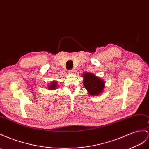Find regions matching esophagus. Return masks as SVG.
<instances>
[{
    "instance_id": "34e87169",
    "label": "esophagus",
    "mask_w": 149,
    "mask_h": 149,
    "mask_svg": "<svg viewBox=\"0 0 149 149\" xmlns=\"http://www.w3.org/2000/svg\"><path fill=\"white\" fill-rule=\"evenodd\" d=\"M74 72H75L74 69H71V70H68V72H69L70 74H73Z\"/></svg>"
}]
</instances>
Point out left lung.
I'll return each instance as SVG.
<instances>
[{
  "label": "left lung",
  "mask_w": 149,
  "mask_h": 149,
  "mask_svg": "<svg viewBox=\"0 0 149 149\" xmlns=\"http://www.w3.org/2000/svg\"><path fill=\"white\" fill-rule=\"evenodd\" d=\"M84 86L91 96H97L104 88V82L93 74L85 73L83 74Z\"/></svg>",
  "instance_id": "8db88e82"
}]
</instances>
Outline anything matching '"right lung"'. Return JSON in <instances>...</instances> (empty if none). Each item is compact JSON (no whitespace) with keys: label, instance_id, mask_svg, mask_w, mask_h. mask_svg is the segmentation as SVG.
<instances>
[{"label":"right lung","instance_id":"obj_1","mask_svg":"<svg viewBox=\"0 0 149 149\" xmlns=\"http://www.w3.org/2000/svg\"><path fill=\"white\" fill-rule=\"evenodd\" d=\"M56 82H52V83H50V85L48 86V89H50V90H53L56 88Z\"/></svg>","mask_w":149,"mask_h":149}]
</instances>
